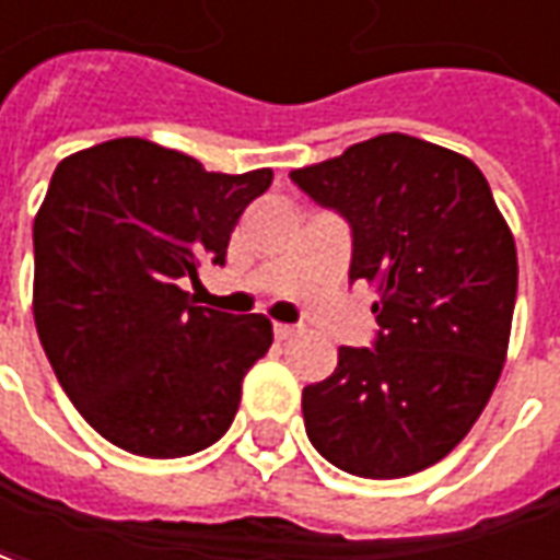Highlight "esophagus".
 I'll return each instance as SVG.
<instances>
[{
  "label": "esophagus",
  "mask_w": 560,
  "mask_h": 560,
  "mask_svg": "<svg viewBox=\"0 0 560 560\" xmlns=\"http://www.w3.org/2000/svg\"><path fill=\"white\" fill-rule=\"evenodd\" d=\"M295 335H299V328H295V325H283V323L273 325V337H277V340H289V337H295Z\"/></svg>",
  "instance_id": "34e87169"
}]
</instances>
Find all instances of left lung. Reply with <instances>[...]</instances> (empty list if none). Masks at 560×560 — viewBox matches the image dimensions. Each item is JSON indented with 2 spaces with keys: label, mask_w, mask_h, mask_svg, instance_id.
<instances>
[{
  "label": "left lung",
  "mask_w": 560,
  "mask_h": 560,
  "mask_svg": "<svg viewBox=\"0 0 560 560\" xmlns=\"http://www.w3.org/2000/svg\"><path fill=\"white\" fill-rule=\"evenodd\" d=\"M289 177L350 223V280L376 287L380 325L304 388L307 438L352 477L419 474L462 443L501 376L518 287L510 225L474 162L400 132Z\"/></svg>",
  "instance_id": "1"
}]
</instances>
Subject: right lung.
Segmentation results:
<instances>
[{
	"label": "right lung",
	"instance_id": "right-lung-1",
	"mask_svg": "<svg viewBox=\"0 0 560 560\" xmlns=\"http://www.w3.org/2000/svg\"><path fill=\"white\" fill-rule=\"evenodd\" d=\"M271 168L205 172L186 153L114 138L57 165L33 225L35 328L78 413L114 446L180 458L223 438L241 383L273 340L261 313L196 307L201 261Z\"/></svg>",
	"mask_w": 560,
	"mask_h": 560
}]
</instances>
